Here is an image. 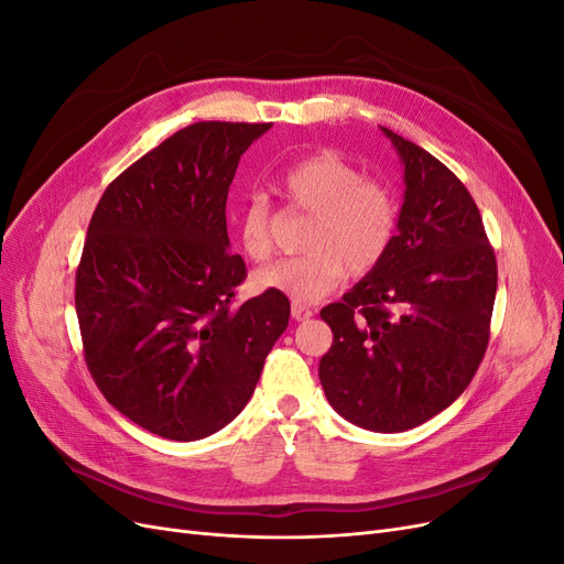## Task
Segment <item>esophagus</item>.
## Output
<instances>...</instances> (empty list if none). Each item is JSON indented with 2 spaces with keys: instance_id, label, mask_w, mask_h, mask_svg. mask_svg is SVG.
I'll list each match as a JSON object with an SVG mask.
<instances>
[{
  "instance_id": "obj_1",
  "label": "esophagus",
  "mask_w": 564,
  "mask_h": 564,
  "mask_svg": "<svg viewBox=\"0 0 564 564\" xmlns=\"http://www.w3.org/2000/svg\"><path fill=\"white\" fill-rule=\"evenodd\" d=\"M315 313H313V308L311 305H303V303H294L292 305V317L296 319V322H305V319H311Z\"/></svg>"
}]
</instances>
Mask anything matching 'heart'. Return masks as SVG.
<instances>
[{"mask_svg":"<svg viewBox=\"0 0 564 564\" xmlns=\"http://www.w3.org/2000/svg\"><path fill=\"white\" fill-rule=\"evenodd\" d=\"M275 193L292 207L313 214L305 232V253L280 259L256 275V284L286 294L296 303L327 296L350 275H367L392 247L400 220V202L392 187L367 178L360 169L336 152L305 155L272 178ZM240 245L251 261L272 253L270 204L249 195L237 216Z\"/></svg>","mask_w":564,"mask_h":564,"instance_id":"1","label":"heart"}]
</instances>
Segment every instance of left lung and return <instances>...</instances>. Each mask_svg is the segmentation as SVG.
Masks as SVG:
<instances>
[{
	"label": "left lung",
	"instance_id": "left-lung-1",
	"mask_svg": "<svg viewBox=\"0 0 564 564\" xmlns=\"http://www.w3.org/2000/svg\"><path fill=\"white\" fill-rule=\"evenodd\" d=\"M381 131L404 164L398 235L344 301L322 308L334 344L319 381L346 421L402 433L447 409L480 367L497 256L466 185L431 152Z\"/></svg>",
	"mask_w": 564,
	"mask_h": 564
}]
</instances>
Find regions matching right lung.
I'll return each instance as SVG.
<instances>
[{
    "label": "right lung",
    "mask_w": 564,
    "mask_h": 564,
    "mask_svg": "<svg viewBox=\"0 0 564 564\" xmlns=\"http://www.w3.org/2000/svg\"><path fill=\"white\" fill-rule=\"evenodd\" d=\"M270 127H185L119 174L91 216L75 278L84 360L117 412L160 437L228 425L289 324L280 292L232 305L247 265L228 249L226 199Z\"/></svg>",
    "instance_id": "obj_1"
}]
</instances>
